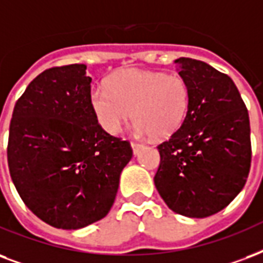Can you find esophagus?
Segmentation results:
<instances>
[{
	"label": "esophagus",
	"mask_w": 263,
	"mask_h": 263,
	"mask_svg": "<svg viewBox=\"0 0 263 263\" xmlns=\"http://www.w3.org/2000/svg\"><path fill=\"white\" fill-rule=\"evenodd\" d=\"M131 147L134 150V154H138L139 153V150L143 147V145H140V143H135V142H132L131 143Z\"/></svg>",
	"instance_id": "obj_1"
}]
</instances>
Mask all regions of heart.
Instances as JSON below:
<instances>
[{
  "label": "heart",
  "mask_w": 263,
  "mask_h": 263,
  "mask_svg": "<svg viewBox=\"0 0 263 263\" xmlns=\"http://www.w3.org/2000/svg\"><path fill=\"white\" fill-rule=\"evenodd\" d=\"M190 103L189 81L164 71L120 70L110 76L109 85L98 84L91 91L93 114L109 134H118L134 116L136 135L164 139L183 125Z\"/></svg>",
  "instance_id": "heart-1"
}]
</instances>
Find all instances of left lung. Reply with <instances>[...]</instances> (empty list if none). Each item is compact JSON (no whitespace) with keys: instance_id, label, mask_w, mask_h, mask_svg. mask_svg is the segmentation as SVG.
<instances>
[{"instance_id":"obj_1","label":"left lung","mask_w":263,"mask_h":263,"mask_svg":"<svg viewBox=\"0 0 263 263\" xmlns=\"http://www.w3.org/2000/svg\"><path fill=\"white\" fill-rule=\"evenodd\" d=\"M189 81L192 103L183 125L157 146L154 185L172 211L205 218L228 207L251 167L248 110L233 80L201 60H175Z\"/></svg>"}]
</instances>
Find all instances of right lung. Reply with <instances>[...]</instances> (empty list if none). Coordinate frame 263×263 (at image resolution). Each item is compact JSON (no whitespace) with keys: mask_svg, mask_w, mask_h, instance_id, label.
I'll list each match as a JSON object with an SVG mask.
<instances>
[{"mask_svg":"<svg viewBox=\"0 0 263 263\" xmlns=\"http://www.w3.org/2000/svg\"><path fill=\"white\" fill-rule=\"evenodd\" d=\"M85 65L38 74L16 102L8 167L34 215L58 229H81L109 214L129 142L100 127Z\"/></svg>","mask_w":263,"mask_h":263,"instance_id":"obj_1","label":"right lung"}]
</instances>
